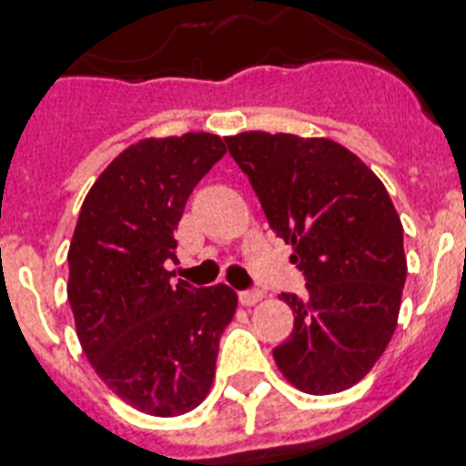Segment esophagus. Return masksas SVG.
<instances>
[{"label":"esophagus","instance_id":"34e87169","mask_svg":"<svg viewBox=\"0 0 466 466\" xmlns=\"http://www.w3.org/2000/svg\"><path fill=\"white\" fill-rule=\"evenodd\" d=\"M263 300V291H258V289H251V291H241L239 293V303L241 306H256Z\"/></svg>","mask_w":466,"mask_h":466}]
</instances>
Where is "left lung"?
<instances>
[{
  "label": "left lung",
  "mask_w": 466,
  "mask_h": 466,
  "mask_svg": "<svg viewBox=\"0 0 466 466\" xmlns=\"http://www.w3.org/2000/svg\"><path fill=\"white\" fill-rule=\"evenodd\" d=\"M225 142L308 279L306 299L281 293L293 331L272 350L279 372L310 396L350 389L389 346L408 275L384 182L327 137L251 130Z\"/></svg>",
  "instance_id": "obj_1"
}]
</instances>
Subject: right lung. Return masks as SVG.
I'll return each instance as SVG.
<instances>
[{
    "mask_svg": "<svg viewBox=\"0 0 466 466\" xmlns=\"http://www.w3.org/2000/svg\"><path fill=\"white\" fill-rule=\"evenodd\" d=\"M227 154L210 132L147 137L108 163L82 201L68 248L80 346L108 389L151 417L208 396L220 336L237 312L227 284L170 281L175 229L194 187Z\"/></svg>",
    "mask_w": 466,
    "mask_h": 466,
    "instance_id": "right-lung-1",
    "label": "right lung"
}]
</instances>
